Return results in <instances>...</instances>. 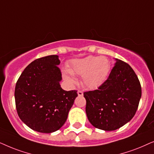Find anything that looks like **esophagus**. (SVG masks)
<instances>
[{"instance_id": "1", "label": "esophagus", "mask_w": 154, "mask_h": 154, "mask_svg": "<svg viewBox=\"0 0 154 154\" xmlns=\"http://www.w3.org/2000/svg\"><path fill=\"white\" fill-rule=\"evenodd\" d=\"M77 94H78V96H83V92L80 91V90H78V91H77Z\"/></svg>"}]
</instances>
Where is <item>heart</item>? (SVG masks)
I'll use <instances>...</instances> for the list:
<instances>
[{
	"mask_svg": "<svg viewBox=\"0 0 154 154\" xmlns=\"http://www.w3.org/2000/svg\"><path fill=\"white\" fill-rule=\"evenodd\" d=\"M110 69V63L103 56H89L80 59L71 60L68 70H63V78L69 85H75L77 79L73 75L83 76L82 81L89 89H96L106 80Z\"/></svg>",
	"mask_w": 154,
	"mask_h": 154,
	"instance_id": "1",
	"label": "heart"
}]
</instances>
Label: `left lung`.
Instances as JSON below:
<instances>
[{
    "mask_svg": "<svg viewBox=\"0 0 154 154\" xmlns=\"http://www.w3.org/2000/svg\"><path fill=\"white\" fill-rule=\"evenodd\" d=\"M108 79L94 91L84 93L88 120L96 128L112 131L132 120L141 96L140 82L133 69L116 59Z\"/></svg>",
    "mask_w": 154,
    "mask_h": 154,
    "instance_id": "8db88e82",
    "label": "left lung"
}]
</instances>
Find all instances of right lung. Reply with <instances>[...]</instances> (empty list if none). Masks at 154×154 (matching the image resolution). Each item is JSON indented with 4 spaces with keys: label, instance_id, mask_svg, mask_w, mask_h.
<instances>
[{
    "label": "right lung",
    "instance_id": "1",
    "mask_svg": "<svg viewBox=\"0 0 154 154\" xmlns=\"http://www.w3.org/2000/svg\"><path fill=\"white\" fill-rule=\"evenodd\" d=\"M58 56L51 55L31 63L16 83L15 99L18 116L36 132L51 133L66 121L77 96L76 90L65 91L60 82Z\"/></svg>",
    "mask_w": 154,
    "mask_h": 154
}]
</instances>
